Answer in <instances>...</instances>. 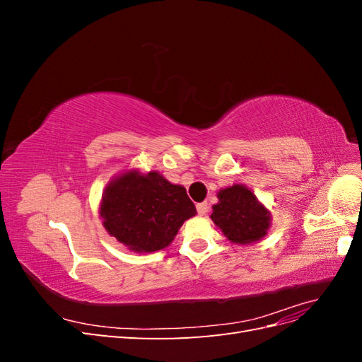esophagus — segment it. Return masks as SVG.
Wrapping results in <instances>:
<instances>
[{
	"instance_id": "obj_1",
	"label": "esophagus",
	"mask_w": 362,
	"mask_h": 362,
	"mask_svg": "<svg viewBox=\"0 0 362 362\" xmlns=\"http://www.w3.org/2000/svg\"><path fill=\"white\" fill-rule=\"evenodd\" d=\"M196 210H198L199 216H205L208 213V204L206 202H201L196 205Z\"/></svg>"
}]
</instances>
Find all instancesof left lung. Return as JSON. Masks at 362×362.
Here are the masks:
<instances>
[{
  "instance_id": "obj_1",
  "label": "left lung",
  "mask_w": 362,
  "mask_h": 362,
  "mask_svg": "<svg viewBox=\"0 0 362 362\" xmlns=\"http://www.w3.org/2000/svg\"><path fill=\"white\" fill-rule=\"evenodd\" d=\"M217 196L218 204L213 205L211 218L228 240L247 245L267 234L270 214L247 187L235 184L221 190Z\"/></svg>"
}]
</instances>
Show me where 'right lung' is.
I'll use <instances>...</instances> for the list:
<instances>
[{
    "label": "right lung",
    "instance_id": "obj_1",
    "mask_svg": "<svg viewBox=\"0 0 362 362\" xmlns=\"http://www.w3.org/2000/svg\"><path fill=\"white\" fill-rule=\"evenodd\" d=\"M194 214L182 185L170 184L157 172L128 170L108 184L101 205L108 234L136 252L166 247Z\"/></svg>",
    "mask_w": 362,
    "mask_h": 362
}]
</instances>
